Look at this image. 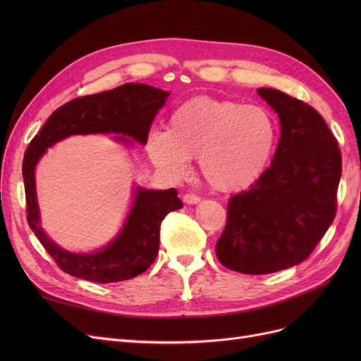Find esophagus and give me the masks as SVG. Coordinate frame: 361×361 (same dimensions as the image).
<instances>
[{
	"instance_id": "esophagus-1",
	"label": "esophagus",
	"mask_w": 361,
	"mask_h": 361,
	"mask_svg": "<svg viewBox=\"0 0 361 361\" xmlns=\"http://www.w3.org/2000/svg\"><path fill=\"white\" fill-rule=\"evenodd\" d=\"M183 202H185V203H188V204H195V203H199V202H200V197H199L197 194L188 192V194H185V195H183Z\"/></svg>"
}]
</instances>
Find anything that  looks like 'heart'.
<instances>
[{
    "instance_id": "heart-1",
    "label": "heart",
    "mask_w": 361,
    "mask_h": 361,
    "mask_svg": "<svg viewBox=\"0 0 361 361\" xmlns=\"http://www.w3.org/2000/svg\"><path fill=\"white\" fill-rule=\"evenodd\" d=\"M277 141L279 125L268 108L199 96L171 113L167 133L149 135L147 152L171 174H182L188 158H199L203 179L214 190L232 192L251 187L265 173Z\"/></svg>"
}]
</instances>
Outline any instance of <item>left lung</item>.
<instances>
[{"label":"left lung","mask_w":361,"mask_h":361,"mask_svg":"<svg viewBox=\"0 0 361 361\" xmlns=\"http://www.w3.org/2000/svg\"><path fill=\"white\" fill-rule=\"evenodd\" d=\"M257 93L279 114L281 135L272 164L227 204L215 253L243 274H271L307 259L337 211L342 154L313 106L276 89Z\"/></svg>","instance_id":"left-lung-1"}]
</instances>
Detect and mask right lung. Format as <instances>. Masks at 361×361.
<instances>
[{
	"label": "right lung",
	"instance_id": "add662e5",
	"mask_svg": "<svg viewBox=\"0 0 361 361\" xmlns=\"http://www.w3.org/2000/svg\"><path fill=\"white\" fill-rule=\"evenodd\" d=\"M169 92L146 84H125L113 90L81 96L54 111L31 140L23 162L27 221L48 255L71 276L96 283L134 279L154 264L159 250V228L169 212L183 206L178 191L137 190L123 231L104 250L92 255L68 253L43 233L35 188V167L47 149L73 134L114 133L146 145L149 130ZM129 141L125 137H118Z\"/></svg>",
	"mask_w": 361,
	"mask_h": 361
}]
</instances>
